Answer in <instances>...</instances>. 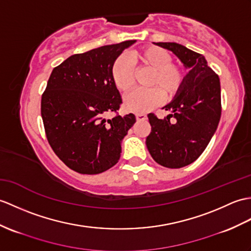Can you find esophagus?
Here are the masks:
<instances>
[{"label": "esophagus", "mask_w": 251, "mask_h": 251, "mask_svg": "<svg viewBox=\"0 0 251 251\" xmlns=\"http://www.w3.org/2000/svg\"><path fill=\"white\" fill-rule=\"evenodd\" d=\"M136 119H137V121H145V120H148V116L144 113H138V114H136Z\"/></svg>", "instance_id": "esophagus-1"}]
</instances>
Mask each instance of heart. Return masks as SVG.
<instances>
[{
    "mask_svg": "<svg viewBox=\"0 0 251 251\" xmlns=\"http://www.w3.org/2000/svg\"><path fill=\"white\" fill-rule=\"evenodd\" d=\"M129 60L138 69H149L151 74L145 82L148 89L133 92L125 99L124 107L127 111L149 112L158 107L164 97L166 100H171L182 91L186 80L185 68L182 64L173 62L171 53L166 49L157 46L143 47L132 51ZM130 62L121 56L111 69L113 84L124 95L135 85V71Z\"/></svg>",
    "mask_w": 251,
    "mask_h": 251,
    "instance_id": "1",
    "label": "heart"
}]
</instances>
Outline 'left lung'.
I'll return each instance as SVG.
<instances>
[{"mask_svg": "<svg viewBox=\"0 0 251 251\" xmlns=\"http://www.w3.org/2000/svg\"><path fill=\"white\" fill-rule=\"evenodd\" d=\"M171 50L190 71L182 91L165 107V119L148 114L151 133L147 147L161 166L178 169L199 158L216 131L221 115L218 75L207 65L202 54L176 43H155Z\"/></svg>", "mask_w": 251, "mask_h": 251, "instance_id": "left-lung-1", "label": "left lung"}]
</instances>
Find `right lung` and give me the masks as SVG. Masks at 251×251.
<instances>
[{"mask_svg":"<svg viewBox=\"0 0 251 251\" xmlns=\"http://www.w3.org/2000/svg\"><path fill=\"white\" fill-rule=\"evenodd\" d=\"M135 42L74 54L50 75L40 104L46 137L55 155L75 172L101 173L120 159L121 142L136 116L119 115L122 98L111 69L116 57Z\"/></svg>","mask_w":251,"mask_h":251,"instance_id":"1","label":"right lung"}]
</instances>
